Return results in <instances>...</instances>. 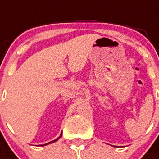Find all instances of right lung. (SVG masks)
<instances>
[{
  "mask_svg": "<svg viewBox=\"0 0 159 159\" xmlns=\"http://www.w3.org/2000/svg\"><path fill=\"white\" fill-rule=\"evenodd\" d=\"M61 135H62V134H60V137H61ZM58 140V139H56V140H52V141H51V142H49V143H52V142H54V141H56V140ZM49 143H47V144H49ZM47 144H45V145H47ZM42 146H44V145H42Z\"/></svg>",
  "mask_w": 159,
  "mask_h": 159,
  "instance_id": "add662e5",
  "label": "right lung"
}]
</instances>
